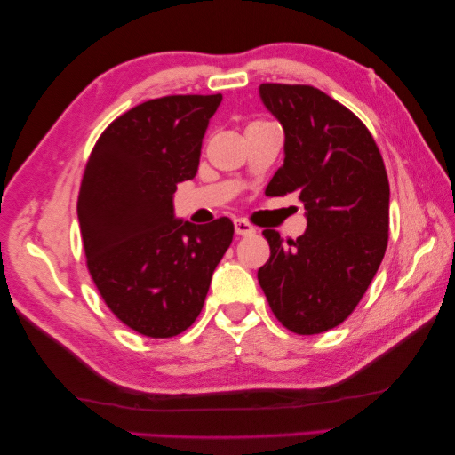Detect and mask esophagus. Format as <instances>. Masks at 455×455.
<instances>
[{"label": "esophagus", "mask_w": 455, "mask_h": 455, "mask_svg": "<svg viewBox=\"0 0 455 455\" xmlns=\"http://www.w3.org/2000/svg\"><path fill=\"white\" fill-rule=\"evenodd\" d=\"M235 230H236L238 236L256 235V228H254L252 225H250L248 220H244V219H236V220H235Z\"/></svg>", "instance_id": "34e87169"}]
</instances>
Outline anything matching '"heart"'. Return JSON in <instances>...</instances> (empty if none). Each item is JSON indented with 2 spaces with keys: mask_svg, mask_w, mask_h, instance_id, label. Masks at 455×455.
<instances>
[{
  "mask_svg": "<svg viewBox=\"0 0 455 455\" xmlns=\"http://www.w3.org/2000/svg\"><path fill=\"white\" fill-rule=\"evenodd\" d=\"M254 124H266V123H254Z\"/></svg>",
  "mask_w": 455,
  "mask_h": 455,
  "instance_id": "obj_1",
  "label": "heart"
}]
</instances>
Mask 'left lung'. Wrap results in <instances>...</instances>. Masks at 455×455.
Returning <instances> with one entry per match:
<instances>
[{
  "label": "left lung",
  "mask_w": 455,
  "mask_h": 455,
  "mask_svg": "<svg viewBox=\"0 0 455 455\" xmlns=\"http://www.w3.org/2000/svg\"><path fill=\"white\" fill-rule=\"evenodd\" d=\"M259 100L283 127V166L266 196L297 193L307 230L266 228L272 250L258 282L277 321L295 334L344 323L379 269L389 238V180L365 124L313 85L262 84Z\"/></svg>",
  "instance_id": "obj_1"
}]
</instances>
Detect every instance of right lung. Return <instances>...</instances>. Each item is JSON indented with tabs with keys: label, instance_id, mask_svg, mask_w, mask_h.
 <instances>
[{
	"label": "right lung",
	"instance_id": "add662e5",
	"mask_svg": "<svg viewBox=\"0 0 455 455\" xmlns=\"http://www.w3.org/2000/svg\"><path fill=\"white\" fill-rule=\"evenodd\" d=\"M222 95H168L115 119L95 142L78 196L88 269L123 324L170 338L199 316L233 243L227 217L173 215L180 181L196 178L201 142Z\"/></svg>",
	"mask_w": 455,
	"mask_h": 455
}]
</instances>
